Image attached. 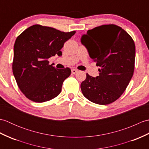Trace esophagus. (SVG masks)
Returning a JSON list of instances; mask_svg holds the SVG:
<instances>
[{
	"instance_id": "obj_1",
	"label": "esophagus",
	"mask_w": 149,
	"mask_h": 149,
	"mask_svg": "<svg viewBox=\"0 0 149 149\" xmlns=\"http://www.w3.org/2000/svg\"><path fill=\"white\" fill-rule=\"evenodd\" d=\"M78 71L77 70H75V69H72V73L73 74H75Z\"/></svg>"
}]
</instances>
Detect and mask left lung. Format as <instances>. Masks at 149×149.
<instances>
[{
    "mask_svg": "<svg viewBox=\"0 0 149 149\" xmlns=\"http://www.w3.org/2000/svg\"><path fill=\"white\" fill-rule=\"evenodd\" d=\"M91 59L100 66L99 75L81 84L83 95L100 105L113 102L121 96L132 77L135 45L131 36L116 25H103L88 30L81 38Z\"/></svg>",
    "mask_w": 149,
    "mask_h": 149,
    "instance_id": "1",
    "label": "left lung"
}]
</instances>
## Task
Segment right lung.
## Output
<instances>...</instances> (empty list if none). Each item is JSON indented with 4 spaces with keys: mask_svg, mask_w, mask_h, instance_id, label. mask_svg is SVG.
<instances>
[{
    "mask_svg": "<svg viewBox=\"0 0 149 149\" xmlns=\"http://www.w3.org/2000/svg\"><path fill=\"white\" fill-rule=\"evenodd\" d=\"M75 33L34 25L17 37L13 72L18 88L27 99L43 102L61 92L63 81L70 76L71 70L56 69L49 65L47 59L56 54L61 56L64 43Z\"/></svg>",
    "mask_w": 149,
    "mask_h": 149,
    "instance_id": "1",
    "label": "right lung"
}]
</instances>
